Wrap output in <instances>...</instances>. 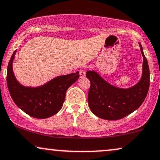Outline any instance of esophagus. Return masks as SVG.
<instances>
[{
	"label": "esophagus",
	"instance_id": "obj_1",
	"mask_svg": "<svg viewBox=\"0 0 160 160\" xmlns=\"http://www.w3.org/2000/svg\"><path fill=\"white\" fill-rule=\"evenodd\" d=\"M86 76V71L83 70V69H81V70L80 71V78H84V77Z\"/></svg>",
	"mask_w": 160,
	"mask_h": 160
}]
</instances>
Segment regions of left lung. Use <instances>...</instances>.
<instances>
[{
	"label": "left lung",
	"instance_id": "1",
	"mask_svg": "<svg viewBox=\"0 0 160 160\" xmlns=\"http://www.w3.org/2000/svg\"><path fill=\"white\" fill-rule=\"evenodd\" d=\"M139 44L142 57V75L135 86L128 88L116 87L107 82L95 71H88L90 80L88 102L96 116L105 120H118L137 109L145 101L150 86V71L148 60Z\"/></svg>",
	"mask_w": 160,
	"mask_h": 160
}]
</instances>
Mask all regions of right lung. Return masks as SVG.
<instances>
[{
	"mask_svg": "<svg viewBox=\"0 0 160 160\" xmlns=\"http://www.w3.org/2000/svg\"><path fill=\"white\" fill-rule=\"evenodd\" d=\"M16 51L7 67V82L13 101L25 113L36 118H47L57 114L62 107L67 89L78 80L79 72L52 79L38 87L24 86L15 78L12 70Z\"/></svg>",
	"mask_w": 160,
	"mask_h": 160,
	"instance_id": "obj_1",
	"label": "right lung"
}]
</instances>
